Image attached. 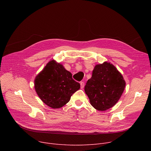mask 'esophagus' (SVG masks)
<instances>
[{
  "label": "esophagus",
  "instance_id": "esophagus-1",
  "mask_svg": "<svg viewBox=\"0 0 151 151\" xmlns=\"http://www.w3.org/2000/svg\"><path fill=\"white\" fill-rule=\"evenodd\" d=\"M80 85H81V88L83 89V88H84V83L83 82V81H81V82L80 83Z\"/></svg>",
  "mask_w": 151,
  "mask_h": 151
}]
</instances>
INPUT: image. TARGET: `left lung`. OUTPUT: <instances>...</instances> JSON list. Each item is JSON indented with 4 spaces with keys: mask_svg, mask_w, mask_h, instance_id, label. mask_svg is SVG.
Here are the masks:
<instances>
[{
    "mask_svg": "<svg viewBox=\"0 0 151 151\" xmlns=\"http://www.w3.org/2000/svg\"><path fill=\"white\" fill-rule=\"evenodd\" d=\"M125 82L116 68L107 62L96 65L84 87L91 105L99 111L113 107L121 98Z\"/></svg>",
    "mask_w": 151,
    "mask_h": 151,
    "instance_id": "8db88e82",
    "label": "left lung"
}]
</instances>
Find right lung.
<instances>
[{
  "instance_id": "right-lung-1",
  "label": "right lung",
  "mask_w": 151,
  "mask_h": 151,
  "mask_svg": "<svg viewBox=\"0 0 151 151\" xmlns=\"http://www.w3.org/2000/svg\"><path fill=\"white\" fill-rule=\"evenodd\" d=\"M35 89L38 97L48 106L59 108L70 100L80 88V84L62 65L52 60L35 78Z\"/></svg>"
}]
</instances>
